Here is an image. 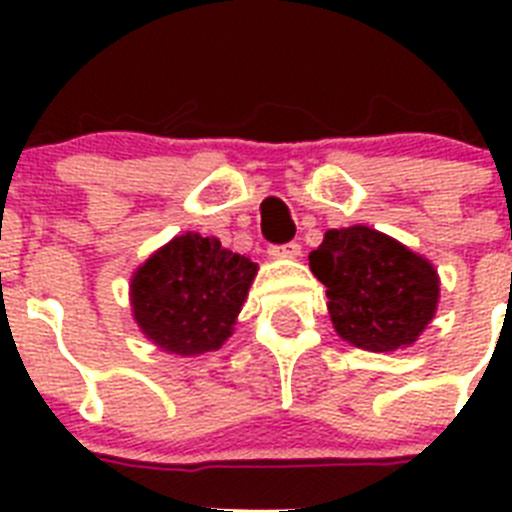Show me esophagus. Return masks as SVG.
Wrapping results in <instances>:
<instances>
[{
	"label": "esophagus",
	"mask_w": 512,
	"mask_h": 512,
	"mask_svg": "<svg viewBox=\"0 0 512 512\" xmlns=\"http://www.w3.org/2000/svg\"><path fill=\"white\" fill-rule=\"evenodd\" d=\"M269 253L274 256V259H297L302 253V246L297 241H289V243H282V246H271Z\"/></svg>",
	"instance_id": "1"
}]
</instances>
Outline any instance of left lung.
Instances as JSON below:
<instances>
[{"label": "left lung", "mask_w": 512, "mask_h": 512, "mask_svg": "<svg viewBox=\"0 0 512 512\" xmlns=\"http://www.w3.org/2000/svg\"><path fill=\"white\" fill-rule=\"evenodd\" d=\"M310 269L328 289L338 336L366 351L410 346L436 312V269L366 225L328 230Z\"/></svg>", "instance_id": "left-lung-1"}]
</instances>
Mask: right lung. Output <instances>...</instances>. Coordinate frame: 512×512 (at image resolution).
<instances>
[{
  "mask_svg": "<svg viewBox=\"0 0 512 512\" xmlns=\"http://www.w3.org/2000/svg\"><path fill=\"white\" fill-rule=\"evenodd\" d=\"M256 264L200 233L179 235L135 271L130 284L140 330L171 354L223 346L248 295Z\"/></svg>",
  "mask_w": 512,
  "mask_h": 512,
  "instance_id": "obj_1",
  "label": "right lung"
}]
</instances>
